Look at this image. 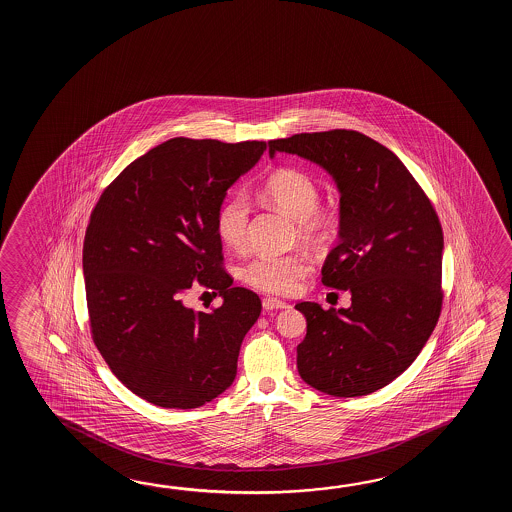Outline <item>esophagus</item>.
Here are the masks:
<instances>
[{"label":"esophagus","mask_w":512,"mask_h":512,"mask_svg":"<svg viewBox=\"0 0 512 512\" xmlns=\"http://www.w3.org/2000/svg\"><path fill=\"white\" fill-rule=\"evenodd\" d=\"M285 307H289V304H285L278 298H263V309L265 311H276V309H285Z\"/></svg>","instance_id":"obj_1"}]
</instances>
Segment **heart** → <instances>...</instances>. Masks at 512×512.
I'll return each mask as SVG.
<instances>
[{
  "mask_svg": "<svg viewBox=\"0 0 512 512\" xmlns=\"http://www.w3.org/2000/svg\"><path fill=\"white\" fill-rule=\"evenodd\" d=\"M261 196L285 216L296 221V234L309 245L327 240L333 229V216L320 210V188L309 174L294 168L272 172L261 185ZM251 208L243 194H230L216 212V232L223 245L241 249L247 241ZM311 271V261L304 254H260L241 269L243 282L271 294H293Z\"/></svg>",
  "mask_w": 512,
  "mask_h": 512,
  "instance_id": "b5f03b06",
  "label": "heart"
}]
</instances>
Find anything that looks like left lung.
<instances>
[{"mask_svg": "<svg viewBox=\"0 0 512 512\" xmlns=\"http://www.w3.org/2000/svg\"><path fill=\"white\" fill-rule=\"evenodd\" d=\"M324 168L340 194L338 245L322 283L349 291L348 309L300 302L307 333L298 373L318 392L360 397L397 379L417 359L441 313L443 230L401 159L359 131L298 133L269 141Z\"/></svg>", "mask_w": 512, "mask_h": 512, "instance_id": "left-lung-1", "label": "left lung"}]
</instances>
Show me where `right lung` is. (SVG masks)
Segmentation results:
<instances>
[{"mask_svg":"<svg viewBox=\"0 0 512 512\" xmlns=\"http://www.w3.org/2000/svg\"><path fill=\"white\" fill-rule=\"evenodd\" d=\"M265 150L175 137L126 166L91 212L82 252L91 335L115 377L148 403L197 408L236 379L261 302L223 271L216 212ZM194 281L218 290L222 307L186 308Z\"/></svg>","mask_w":512,"mask_h":512,"instance_id":"right-lung-1","label":"right lung"}]
</instances>
